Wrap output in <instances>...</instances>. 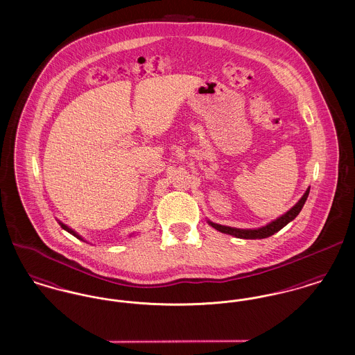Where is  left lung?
Returning a JSON list of instances; mask_svg holds the SVG:
<instances>
[{
	"mask_svg": "<svg viewBox=\"0 0 355 355\" xmlns=\"http://www.w3.org/2000/svg\"><path fill=\"white\" fill-rule=\"evenodd\" d=\"M309 191L310 187L306 189L304 196L301 197V200L295 203L290 210H287L285 214H282L281 217H278L277 220H271L268 225L258 227V229H238V227H232V226H225L220 225L216 222L207 220V223L214 227L216 230H218L220 233L229 234V236H236V238H242V239H262V238H268L272 236L275 233H278L282 227H285L288 222L295 220V217L300 214V211L302 210L304 202L309 197Z\"/></svg>",
	"mask_w": 355,
	"mask_h": 355,
	"instance_id": "8db88e82",
	"label": "left lung"
}]
</instances>
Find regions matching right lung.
<instances>
[{"label":"right lung","instance_id":"right-lung-1","mask_svg":"<svg viewBox=\"0 0 355 355\" xmlns=\"http://www.w3.org/2000/svg\"><path fill=\"white\" fill-rule=\"evenodd\" d=\"M58 223H60V226H61V227H62V229H64V230H67V232H68V233H70V234H71V236H76V238H78V239H81V241H85L84 238H83V236H80V234H78V233H77V232H74V230H73V229H71V227H69L68 225H65V223H62V222H61V220H58ZM85 242H86V241H85Z\"/></svg>","mask_w":355,"mask_h":355}]
</instances>
